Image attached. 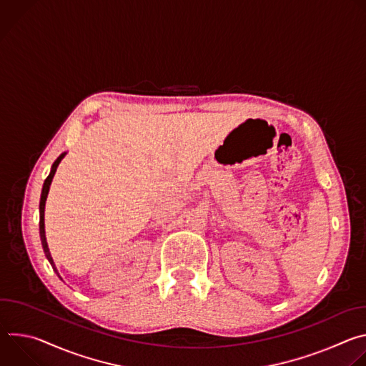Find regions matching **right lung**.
Listing matches in <instances>:
<instances>
[{
    "label": "right lung",
    "mask_w": 366,
    "mask_h": 366,
    "mask_svg": "<svg viewBox=\"0 0 366 366\" xmlns=\"http://www.w3.org/2000/svg\"><path fill=\"white\" fill-rule=\"evenodd\" d=\"M66 152H64L59 158L54 162V165H51L50 168V174L49 177L44 179V184H43V188H41V195H40V205H39V213H40V222H39V229H40V240H41V247H43V252L49 260V264L51 265V268H54V271L58 274V269L55 267V262L54 259H51V254L49 252V246H47V242H46V234H44V205H46V198H47V194H49V189H50V184H51V179H54L55 177V172L61 164V161L65 158ZM61 278V277H59Z\"/></svg>",
    "instance_id": "add662e5"
}]
</instances>
